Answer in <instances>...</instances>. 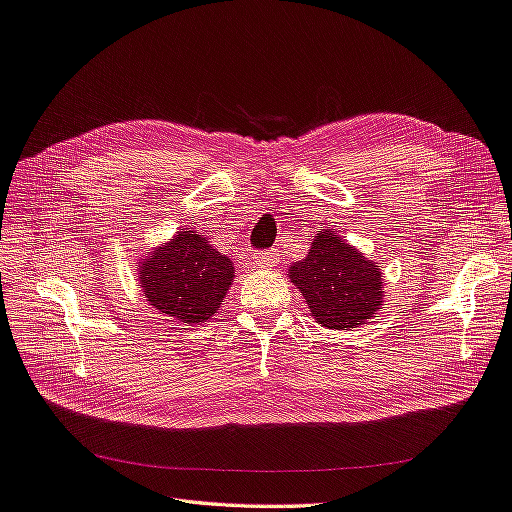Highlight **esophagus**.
<instances>
[{
    "label": "esophagus",
    "mask_w": 512,
    "mask_h": 512,
    "mask_svg": "<svg viewBox=\"0 0 512 512\" xmlns=\"http://www.w3.org/2000/svg\"><path fill=\"white\" fill-rule=\"evenodd\" d=\"M254 265L258 269H267V267H275V262H278V256L275 254H254Z\"/></svg>",
    "instance_id": "esophagus-1"
}]
</instances>
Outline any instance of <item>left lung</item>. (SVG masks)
Masks as SVG:
<instances>
[{"label": "left lung", "instance_id": "8db88e82", "mask_svg": "<svg viewBox=\"0 0 512 512\" xmlns=\"http://www.w3.org/2000/svg\"><path fill=\"white\" fill-rule=\"evenodd\" d=\"M288 278L316 323L329 329L364 325L383 306V275L377 262L344 243L336 230H319L308 256L293 262Z\"/></svg>", "mask_w": 512, "mask_h": 512}]
</instances>
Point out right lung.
I'll use <instances>...</instances> for the list:
<instances>
[{
	"label": "right lung",
	"instance_id": "add662e5",
	"mask_svg": "<svg viewBox=\"0 0 512 512\" xmlns=\"http://www.w3.org/2000/svg\"><path fill=\"white\" fill-rule=\"evenodd\" d=\"M234 278V262L193 230L176 237L140 262V288L161 314L200 325L222 306Z\"/></svg>",
	"mask_w": 512,
	"mask_h": 512
}]
</instances>
